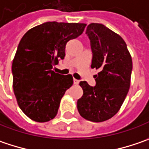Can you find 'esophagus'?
<instances>
[{
    "label": "esophagus",
    "mask_w": 149,
    "mask_h": 149,
    "mask_svg": "<svg viewBox=\"0 0 149 149\" xmlns=\"http://www.w3.org/2000/svg\"><path fill=\"white\" fill-rule=\"evenodd\" d=\"M73 83H74L75 85H77V84L79 83V80H77V79H75V78H73Z\"/></svg>",
    "instance_id": "1"
}]
</instances>
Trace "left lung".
<instances>
[{
    "instance_id": "1",
    "label": "left lung",
    "mask_w": 149,
    "mask_h": 149,
    "mask_svg": "<svg viewBox=\"0 0 149 149\" xmlns=\"http://www.w3.org/2000/svg\"><path fill=\"white\" fill-rule=\"evenodd\" d=\"M86 34L93 52L91 68L99 72L94 76V87L80 81L83 94L77 100V110L83 118L100 123L113 118L125 100L133 62L124 40L104 25L89 24Z\"/></svg>"
}]
</instances>
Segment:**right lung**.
Here are the masks:
<instances>
[{"instance_id": "add662e5", "label": "right lung", "mask_w": 149, "mask_h": 149, "mask_svg": "<svg viewBox=\"0 0 149 149\" xmlns=\"http://www.w3.org/2000/svg\"><path fill=\"white\" fill-rule=\"evenodd\" d=\"M86 26L48 22L30 29L22 38L11 68L13 90L18 106L31 120L46 123L57 114L73 78L52 69L64 58L67 42L80 36Z\"/></svg>"}]
</instances>
